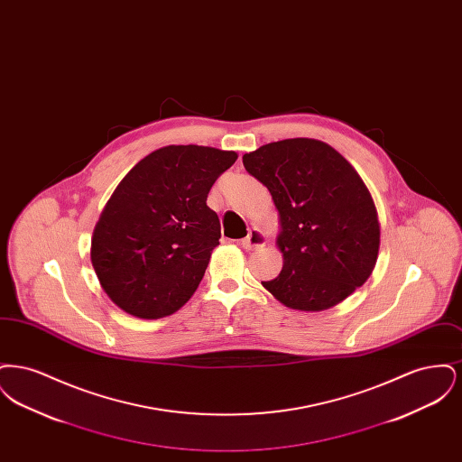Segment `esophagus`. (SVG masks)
Wrapping results in <instances>:
<instances>
[{"mask_svg": "<svg viewBox=\"0 0 462 462\" xmlns=\"http://www.w3.org/2000/svg\"><path fill=\"white\" fill-rule=\"evenodd\" d=\"M264 244H266V236H264V232L262 228H256V226L251 228L249 234H247V237L241 241V245L245 251H253V249L263 247Z\"/></svg>", "mask_w": 462, "mask_h": 462, "instance_id": "esophagus-1", "label": "esophagus"}]
</instances>
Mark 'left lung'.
Masks as SVG:
<instances>
[{
  "label": "left lung",
  "instance_id": "obj_1",
  "mask_svg": "<svg viewBox=\"0 0 462 462\" xmlns=\"http://www.w3.org/2000/svg\"><path fill=\"white\" fill-rule=\"evenodd\" d=\"M279 213V277L262 282L284 307L322 311L371 277L381 225L362 176L329 143L287 138L242 155Z\"/></svg>",
  "mask_w": 462,
  "mask_h": 462
}]
</instances>
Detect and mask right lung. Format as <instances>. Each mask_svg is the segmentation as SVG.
Listing matches in <instances>:
<instances>
[{
    "label": "right lung",
    "instance_id": "add662e5",
    "mask_svg": "<svg viewBox=\"0 0 462 462\" xmlns=\"http://www.w3.org/2000/svg\"><path fill=\"white\" fill-rule=\"evenodd\" d=\"M237 157L215 147L166 145L119 181L89 249L98 282L116 307L155 320L192 298L220 244V220L206 204L208 194Z\"/></svg>",
    "mask_w": 462,
    "mask_h": 462
}]
</instances>
